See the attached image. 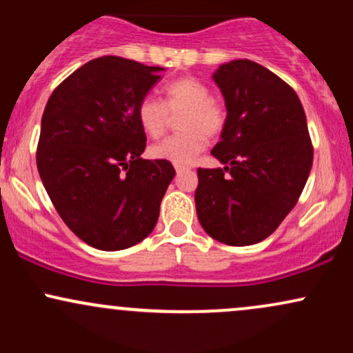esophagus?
I'll use <instances>...</instances> for the list:
<instances>
[{"instance_id":"1","label":"esophagus","mask_w":353,"mask_h":353,"mask_svg":"<svg viewBox=\"0 0 353 353\" xmlns=\"http://www.w3.org/2000/svg\"><path fill=\"white\" fill-rule=\"evenodd\" d=\"M184 171H188V168H182V165H176V172L182 174Z\"/></svg>"}]
</instances>
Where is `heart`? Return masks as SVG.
<instances>
[{
  "mask_svg": "<svg viewBox=\"0 0 353 353\" xmlns=\"http://www.w3.org/2000/svg\"><path fill=\"white\" fill-rule=\"evenodd\" d=\"M163 101L143 98L136 108V117L145 136L157 139L165 132L171 116H179L174 134L151 145L149 154L154 159L168 161L174 165L194 163L205 148L208 137H216L225 125V108L221 101L210 96L208 84L192 76H182L165 83Z\"/></svg>",
  "mask_w": 353,
  "mask_h": 353,
  "instance_id": "heart-1",
  "label": "heart"
}]
</instances>
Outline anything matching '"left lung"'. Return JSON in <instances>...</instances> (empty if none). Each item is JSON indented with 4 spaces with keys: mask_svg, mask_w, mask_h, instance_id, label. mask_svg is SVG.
Masks as SVG:
<instances>
[{
    "mask_svg": "<svg viewBox=\"0 0 353 353\" xmlns=\"http://www.w3.org/2000/svg\"><path fill=\"white\" fill-rule=\"evenodd\" d=\"M228 108L214 145L224 169H197L202 229L228 245L264 241L301 197L314 161L305 112L285 81L250 59L214 72Z\"/></svg>",
    "mask_w": 353,
    "mask_h": 353,
    "instance_id": "obj_1",
    "label": "left lung"
}]
</instances>
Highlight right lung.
<instances>
[{"label":"right lung","mask_w":353,"mask_h":353,"mask_svg":"<svg viewBox=\"0 0 353 353\" xmlns=\"http://www.w3.org/2000/svg\"><path fill=\"white\" fill-rule=\"evenodd\" d=\"M163 68L119 56L83 64L52 91L36 164L48 196L72 232L94 249L123 250L156 228L172 164L143 159L139 101Z\"/></svg>","instance_id":"right-lung-1"}]
</instances>
